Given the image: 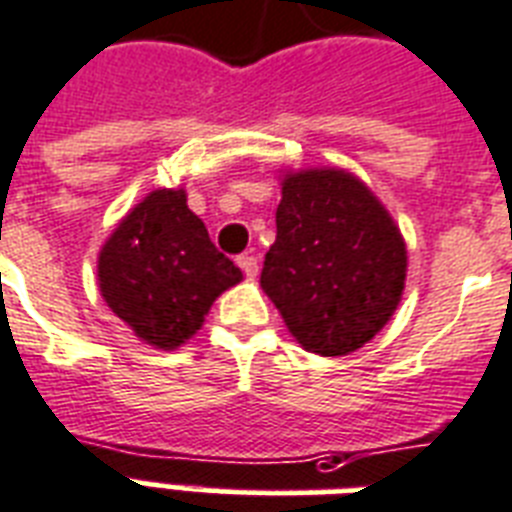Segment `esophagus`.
<instances>
[{
	"instance_id": "1",
	"label": "esophagus",
	"mask_w": 512,
	"mask_h": 512,
	"mask_svg": "<svg viewBox=\"0 0 512 512\" xmlns=\"http://www.w3.org/2000/svg\"><path fill=\"white\" fill-rule=\"evenodd\" d=\"M237 264H240V269H243L248 277L259 275V259H256L253 253H243V256H237Z\"/></svg>"
}]
</instances>
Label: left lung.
<instances>
[{"instance_id": "1", "label": "left lung", "mask_w": 512, "mask_h": 512, "mask_svg": "<svg viewBox=\"0 0 512 512\" xmlns=\"http://www.w3.org/2000/svg\"><path fill=\"white\" fill-rule=\"evenodd\" d=\"M261 288L304 350L350 355L398 310L406 243L376 194L339 168L288 170Z\"/></svg>"}]
</instances>
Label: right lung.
Listing matches in <instances>:
<instances>
[{
  "mask_svg": "<svg viewBox=\"0 0 512 512\" xmlns=\"http://www.w3.org/2000/svg\"><path fill=\"white\" fill-rule=\"evenodd\" d=\"M243 272L219 253L184 189H154L98 253V288L141 342L176 350Z\"/></svg>",
  "mask_w": 512,
  "mask_h": 512,
  "instance_id": "add662e5",
  "label": "right lung"
}]
</instances>
